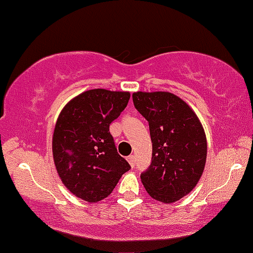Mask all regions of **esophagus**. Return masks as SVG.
Here are the masks:
<instances>
[{"label": "esophagus", "instance_id": "esophagus-1", "mask_svg": "<svg viewBox=\"0 0 253 253\" xmlns=\"http://www.w3.org/2000/svg\"><path fill=\"white\" fill-rule=\"evenodd\" d=\"M127 161H128V163L132 166V167H134V166H135V156H134V155H129V156L127 157Z\"/></svg>", "mask_w": 253, "mask_h": 253}]
</instances>
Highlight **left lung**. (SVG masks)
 <instances>
[{"label":"left lung","instance_id":"obj_1","mask_svg":"<svg viewBox=\"0 0 253 253\" xmlns=\"http://www.w3.org/2000/svg\"><path fill=\"white\" fill-rule=\"evenodd\" d=\"M135 109L149 122L151 165L140 174L150 197L174 203L196 187L207 161L201 121L186 102L170 92H134Z\"/></svg>","mask_w":253,"mask_h":253}]
</instances>
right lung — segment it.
<instances>
[{
  "label": "right lung",
  "instance_id": "1",
  "mask_svg": "<svg viewBox=\"0 0 253 253\" xmlns=\"http://www.w3.org/2000/svg\"><path fill=\"white\" fill-rule=\"evenodd\" d=\"M129 96L104 88L85 91L66 104L55 125L52 156L61 181L88 203L107 198L131 169L109 132Z\"/></svg>",
  "mask_w": 253,
  "mask_h": 253
}]
</instances>
